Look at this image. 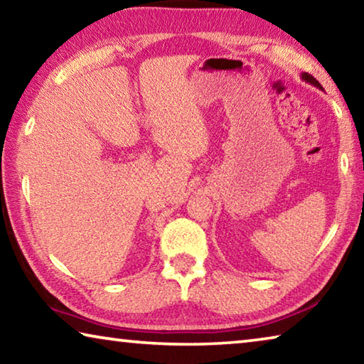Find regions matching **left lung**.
<instances>
[{
	"mask_svg": "<svg viewBox=\"0 0 364 364\" xmlns=\"http://www.w3.org/2000/svg\"><path fill=\"white\" fill-rule=\"evenodd\" d=\"M300 77H301V80H304V82H306V83H310V85H313V86H316V88H319V90H323V86L319 85V82L318 80L313 77V75H310V73H306V72H304V73H300Z\"/></svg>",
	"mask_w": 364,
	"mask_h": 364,
	"instance_id": "left-lung-1",
	"label": "left lung"
}]
</instances>
